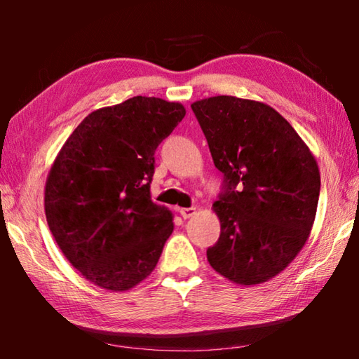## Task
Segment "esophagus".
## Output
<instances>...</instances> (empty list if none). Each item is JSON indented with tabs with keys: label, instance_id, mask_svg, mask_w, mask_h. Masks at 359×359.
Wrapping results in <instances>:
<instances>
[{
	"label": "esophagus",
	"instance_id": "1",
	"mask_svg": "<svg viewBox=\"0 0 359 359\" xmlns=\"http://www.w3.org/2000/svg\"><path fill=\"white\" fill-rule=\"evenodd\" d=\"M179 214L184 218H190L196 214V208H182L179 209Z\"/></svg>",
	"mask_w": 359,
	"mask_h": 359
}]
</instances>
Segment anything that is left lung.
Returning a JSON list of instances; mask_svg holds the SVG:
<instances>
[{
	"instance_id": "left-lung-1",
	"label": "left lung",
	"mask_w": 359,
	"mask_h": 359,
	"mask_svg": "<svg viewBox=\"0 0 359 359\" xmlns=\"http://www.w3.org/2000/svg\"><path fill=\"white\" fill-rule=\"evenodd\" d=\"M191 109L224 184L212 205L220 238L208 248L209 264L238 285L271 280L311 236L320 196L317 160L264 102L220 95Z\"/></svg>"
}]
</instances>
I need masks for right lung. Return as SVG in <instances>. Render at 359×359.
Masks as SVG:
<instances>
[{"instance_id":"obj_1","label":"right lung","mask_w":359,"mask_h":359,"mask_svg":"<svg viewBox=\"0 0 359 359\" xmlns=\"http://www.w3.org/2000/svg\"><path fill=\"white\" fill-rule=\"evenodd\" d=\"M180 102L135 96L88 114L48 171L44 210L66 259L100 288L126 291L151 274L174 231L150 199L155 150L185 117Z\"/></svg>"}]
</instances>
